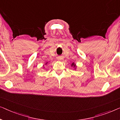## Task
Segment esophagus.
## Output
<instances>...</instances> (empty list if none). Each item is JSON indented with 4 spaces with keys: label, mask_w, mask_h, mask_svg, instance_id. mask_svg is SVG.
<instances>
[{
    "label": "esophagus",
    "mask_w": 120,
    "mask_h": 120,
    "mask_svg": "<svg viewBox=\"0 0 120 120\" xmlns=\"http://www.w3.org/2000/svg\"><path fill=\"white\" fill-rule=\"evenodd\" d=\"M58 60H63V58H61V57H58Z\"/></svg>",
    "instance_id": "1"
}]
</instances>
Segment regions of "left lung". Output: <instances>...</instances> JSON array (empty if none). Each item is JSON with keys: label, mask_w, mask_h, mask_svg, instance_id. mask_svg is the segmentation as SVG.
I'll return each instance as SVG.
<instances>
[{"label": "left lung", "mask_w": 120, "mask_h": 120, "mask_svg": "<svg viewBox=\"0 0 120 120\" xmlns=\"http://www.w3.org/2000/svg\"><path fill=\"white\" fill-rule=\"evenodd\" d=\"M71 66H73L74 67H75H75H76V66H75V63H74V62H73V63L72 64Z\"/></svg>", "instance_id": "1"}]
</instances>
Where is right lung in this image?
<instances>
[{"label":"right lung","instance_id":"1","mask_svg":"<svg viewBox=\"0 0 120 120\" xmlns=\"http://www.w3.org/2000/svg\"><path fill=\"white\" fill-rule=\"evenodd\" d=\"M47 64V63H46V64Z\"/></svg>","mask_w":120,"mask_h":120}]
</instances>
